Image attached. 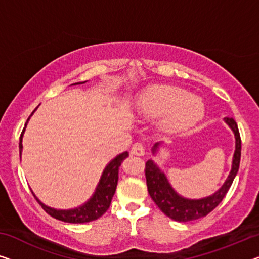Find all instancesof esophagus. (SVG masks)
I'll list each match as a JSON object with an SVG mask.
<instances>
[{"mask_svg":"<svg viewBox=\"0 0 259 259\" xmlns=\"http://www.w3.org/2000/svg\"><path fill=\"white\" fill-rule=\"evenodd\" d=\"M131 153L135 154V156H144L145 153L144 145H143L142 143H135L133 148H131Z\"/></svg>","mask_w":259,"mask_h":259,"instance_id":"34e87169","label":"esophagus"}]
</instances>
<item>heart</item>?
Wrapping results in <instances>:
<instances>
[{
    "label": "heart",
    "instance_id": "b5f03b06",
    "mask_svg": "<svg viewBox=\"0 0 259 259\" xmlns=\"http://www.w3.org/2000/svg\"><path fill=\"white\" fill-rule=\"evenodd\" d=\"M138 114L146 118L164 117L169 133L192 128L204 116V105L198 96L169 84H154L142 93L136 103Z\"/></svg>",
    "mask_w": 259,
    "mask_h": 259
}]
</instances>
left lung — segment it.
I'll list each match as a JSON object with an SVG mask.
<instances>
[{"mask_svg": "<svg viewBox=\"0 0 259 259\" xmlns=\"http://www.w3.org/2000/svg\"><path fill=\"white\" fill-rule=\"evenodd\" d=\"M225 122L233 130L235 136V152L233 157L231 169L221 187L214 194L201 199H187L181 196L171 186L167 177L161 171L159 166L152 159L145 164V178L148 185L149 194L154 203L159 207L163 213L169 219L179 222H188L193 220L201 219L210 213L219 206V203L225 198L227 192L233 184V181L238 172L241 160V137L238 131L237 123L233 117H225ZM161 143H156L152 146V154H157Z\"/></svg>", "mask_w": 259, "mask_h": 259, "instance_id": "8db88e82", "label": "left lung"}]
</instances>
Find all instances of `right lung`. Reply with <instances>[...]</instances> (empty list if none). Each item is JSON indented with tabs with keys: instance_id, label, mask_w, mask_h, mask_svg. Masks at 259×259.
I'll use <instances>...</instances> for the list:
<instances>
[{
	"instance_id": "add662e5",
	"label": "right lung",
	"mask_w": 259,
	"mask_h": 259,
	"mask_svg": "<svg viewBox=\"0 0 259 259\" xmlns=\"http://www.w3.org/2000/svg\"><path fill=\"white\" fill-rule=\"evenodd\" d=\"M84 82H86V81H83V82H76L73 84H80ZM36 110L37 108L32 111V114ZM32 114L30 115L28 121H26L25 128L30 117L32 116ZM25 128L23 129L21 137H19V156L22 154V150H23L22 140H23V134H24ZM126 157H129L128 151L117 154L114 159H111L109 163H108L105 169H103L102 176L101 178H100L98 186L95 188L94 194L91 196V199L88 200L87 202H84L82 206L80 207L73 208V209H56V208H51L44 204L36 195H34L33 192L32 194L34 198H36L37 201L39 202L40 206L43 207V209L46 211V213L57 220H60V221L68 222V223H86V222L94 221V220H98L99 218H101V216L108 210V208H109L111 199H113L115 191H116L119 166H121L122 161L124 160Z\"/></svg>"
}]
</instances>
